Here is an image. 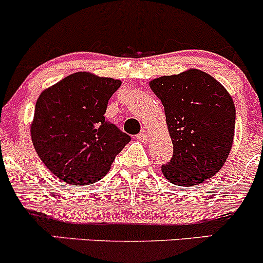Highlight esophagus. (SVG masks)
I'll return each mask as SVG.
<instances>
[{"label":"esophagus","instance_id":"obj_1","mask_svg":"<svg viewBox=\"0 0 263 263\" xmlns=\"http://www.w3.org/2000/svg\"><path fill=\"white\" fill-rule=\"evenodd\" d=\"M137 138L139 140H142V142H147V139H148V134L147 133H145L144 130H143L142 133H139V134L137 135Z\"/></svg>","mask_w":263,"mask_h":263}]
</instances>
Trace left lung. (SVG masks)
<instances>
[{"mask_svg":"<svg viewBox=\"0 0 263 263\" xmlns=\"http://www.w3.org/2000/svg\"><path fill=\"white\" fill-rule=\"evenodd\" d=\"M162 101L173 156L162 166L170 182L195 186L220 171L234 138L235 107L228 91L208 73L189 69L149 83Z\"/></svg>","mask_w":263,"mask_h":263,"instance_id":"8db88e82","label":"left lung"}]
</instances>
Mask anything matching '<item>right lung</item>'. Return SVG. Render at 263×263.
Returning a JSON list of instances; mask_svg holds the SVG:
<instances>
[{
  "label": "right lung",
  "instance_id": "1",
  "mask_svg": "<svg viewBox=\"0 0 263 263\" xmlns=\"http://www.w3.org/2000/svg\"><path fill=\"white\" fill-rule=\"evenodd\" d=\"M119 80L77 72L40 93L31 139L54 176L76 186L101 180L130 137L105 119Z\"/></svg>",
  "mask_w": 263,
  "mask_h": 263
}]
</instances>
